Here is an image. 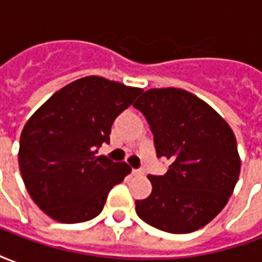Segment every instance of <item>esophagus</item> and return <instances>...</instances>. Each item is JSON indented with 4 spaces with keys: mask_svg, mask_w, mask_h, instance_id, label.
<instances>
[{
    "mask_svg": "<svg viewBox=\"0 0 262 262\" xmlns=\"http://www.w3.org/2000/svg\"><path fill=\"white\" fill-rule=\"evenodd\" d=\"M132 172H133V176H143V174H144V170H142V168H137V170H133Z\"/></svg>",
    "mask_w": 262,
    "mask_h": 262,
    "instance_id": "1",
    "label": "esophagus"
}]
</instances>
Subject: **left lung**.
Instances as JSON below:
<instances>
[{"instance_id":"left-lung-1","label":"left lung","mask_w":262,"mask_h":262,"mask_svg":"<svg viewBox=\"0 0 262 262\" xmlns=\"http://www.w3.org/2000/svg\"><path fill=\"white\" fill-rule=\"evenodd\" d=\"M147 120L164 176H148L153 191L136 201L137 216L159 230L182 234L208 225L225 208L240 174L230 126L193 94L148 90L133 103Z\"/></svg>"}]
</instances>
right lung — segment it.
<instances>
[{
	"mask_svg": "<svg viewBox=\"0 0 262 262\" xmlns=\"http://www.w3.org/2000/svg\"><path fill=\"white\" fill-rule=\"evenodd\" d=\"M140 94V88L90 75L56 92L26 122L20 176L45 213L61 223H80L102 212L109 191L130 167L95 154L109 143L115 119Z\"/></svg>",
	"mask_w": 262,
	"mask_h": 262,
	"instance_id": "1",
	"label": "right lung"
}]
</instances>
